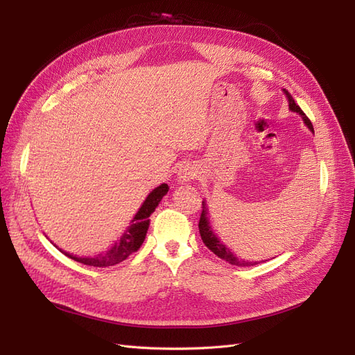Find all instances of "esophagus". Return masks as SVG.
Returning a JSON list of instances; mask_svg holds the SVG:
<instances>
[{"label": "esophagus", "instance_id": "1", "mask_svg": "<svg viewBox=\"0 0 355 355\" xmlns=\"http://www.w3.org/2000/svg\"><path fill=\"white\" fill-rule=\"evenodd\" d=\"M197 176V170L194 167H182L179 170V175H178V180L180 182V184H185V182H189Z\"/></svg>", "mask_w": 355, "mask_h": 355}]
</instances>
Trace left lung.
<instances>
[{"instance_id":"1","label":"left lung","mask_w":355,"mask_h":355,"mask_svg":"<svg viewBox=\"0 0 355 355\" xmlns=\"http://www.w3.org/2000/svg\"><path fill=\"white\" fill-rule=\"evenodd\" d=\"M283 92H284L286 98H287V101H288V110L293 111V112H297L300 116H302V120H304L305 125L309 128L311 132L314 133V127H313V124H311L309 118L304 114L302 110L299 108V105L295 102V99L292 98V94H290L286 89H283ZM198 228H200V235H201L202 243L206 244L214 254L219 256L220 259L227 261L228 263L235 265V266H252V265L261 263V262H249V261H245V259H241V257H237V256H235V254L228 249L227 245H225V244L218 239V235L213 232V230H211V227H210V222H209V218H207V207H206V202H204V201H202V211H201V216H200ZM262 262H263V261H262Z\"/></svg>"}]
</instances>
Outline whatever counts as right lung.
<instances>
[{
  "instance_id": "add662e5",
  "label": "right lung",
  "mask_w": 355,
  "mask_h": 355,
  "mask_svg": "<svg viewBox=\"0 0 355 355\" xmlns=\"http://www.w3.org/2000/svg\"><path fill=\"white\" fill-rule=\"evenodd\" d=\"M167 191H168V185L161 184L146 197L141 209H139V211L135 214L130 227L127 228V231L121 235V239L118 240L111 247V249H108L106 252H102L99 254L89 256V257L73 256V254L67 253L63 250H60V252L65 253L68 257H71V259L77 261L80 263L89 265V266H98V268H108V266H114L116 263L125 261L132 253L141 249V245L146 237V232L149 228V216H151V213L155 211V207L158 206L161 198L167 194Z\"/></svg>"
}]
</instances>
